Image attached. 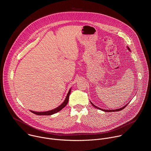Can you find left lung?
<instances>
[{"instance_id":"1","label":"left lung","mask_w":151,"mask_h":151,"mask_svg":"<svg viewBox=\"0 0 151 151\" xmlns=\"http://www.w3.org/2000/svg\"><path fill=\"white\" fill-rule=\"evenodd\" d=\"M128 49L130 50V48H129L128 47ZM91 104L93 106H94L96 108H97V109H100V110H102V111H104V112H117V111H121V110H122L123 109H124L125 107L127 106V105H125V106H124V107H121V108H120V109H115V110H104V109H100V108H99V107H97V106H96L94 104H93L91 102Z\"/></svg>"}]
</instances>
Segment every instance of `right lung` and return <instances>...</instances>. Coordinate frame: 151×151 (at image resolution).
Returning a JSON list of instances; mask_svg holds the SVG:
<instances>
[{
	"label": "right lung",
	"instance_id": "obj_1",
	"mask_svg": "<svg viewBox=\"0 0 151 151\" xmlns=\"http://www.w3.org/2000/svg\"><path fill=\"white\" fill-rule=\"evenodd\" d=\"M70 91H71V89H70V90L69 91L68 94H67V96L66 97V99L64 100V101H63V103L60 105L58 107H57V108L53 109V110H51V111H47V112H34V111H31V112L36 114V115H52V114H54L58 112H59L60 111H61L63 108H64V107H65L68 101H69V95H70Z\"/></svg>",
	"mask_w": 151,
	"mask_h": 151
}]
</instances>
